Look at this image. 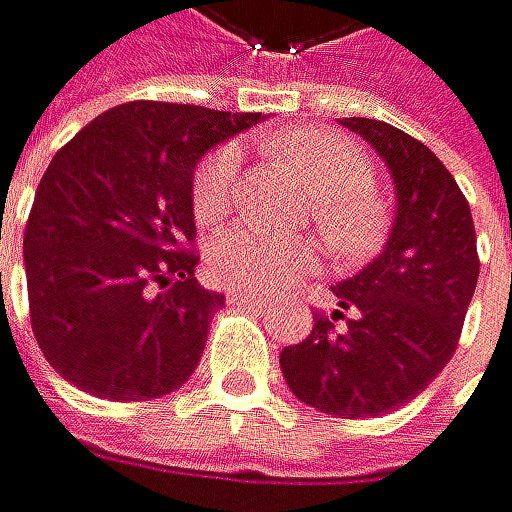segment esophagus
Segmentation results:
<instances>
[{
	"label": "esophagus",
	"mask_w": 512,
	"mask_h": 512,
	"mask_svg": "<svg viewBox=\"0 0 512 512\" xmlns=\"http://www.w3.org/2000/svg\"><path fill=\"white\" fill-rule=\"evenodd\" d=\"M226 295H229V302H232V305H254V308H261V305H264V302L258 299V295H251V292H239V289H229Z\"/></svg>",
	"instance_id": "esophagus-1"
}]
</instances>
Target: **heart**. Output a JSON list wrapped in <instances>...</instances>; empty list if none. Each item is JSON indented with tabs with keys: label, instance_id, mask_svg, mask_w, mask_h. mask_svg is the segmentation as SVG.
<instances>
[{
	"label": "heart",
	"instance_id": "1",
	"mask_svg": "<svg viewBox=\"0 0 512 512\" xmlns=\"http://www.w3.org/2000/svg\"><path fill=\"white\" fill-rule=\"evenodd\" d=\"M283 163L299 176L318 201L311 217L330 251L352 258L362 254L381 229V207L365 191L371 166L352 141L321 128H295L277 141ZM242 150L223 144L198 166L194 210L204 223L220 220L235 198ZM311 264V248L295 239H277L261 229H229L210 245V270L220 283L239 292H270Z\"/></svg>",
	"mask_w": 512,
	"mask_h": 512
}]
</instances>
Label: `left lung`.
I'll use <instances>...</instances> for the list:
<instances>
[{
  "label": "left lung",
  "mask_w": 512,
  "mask_h": 512,
  "mask_svg": "<svg viewBox=\"0 0 512 512\" xmlns=\"http://www.w3.org/2000/svg\"><path fill=\"white\" fill-rule=\"evenodd\" d=\"M340 125L384 160L393 220L381 254L333 286L340 308L286 346L280 368L305 406L377 418L415 400L456 352L478 283L475 226L456 179L422 141L377 119ZM340 317L347 324L336 328Z\"/></svg>",
  "instance_id": "1"
}]
</instances>
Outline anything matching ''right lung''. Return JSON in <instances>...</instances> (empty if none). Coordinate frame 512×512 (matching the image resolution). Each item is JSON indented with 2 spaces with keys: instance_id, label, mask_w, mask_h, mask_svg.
Masks as SVG:
<instances>
[{
  "instance_id": "add662e5",
  "label": "right lung",
  "mask_w": 512,
  "mask_h": 512,
  "mask_svg": "<svg viewBox=\"0 0 512 512\" xmlns=\"http://www.w3.org/2000/svg\"><path fill=\"white\" fill-rule=\"evenodd\" d=\"M264 122L135 100L106 109L43 172L24 232L34 336L68 384L157 400L198 368L226 295L194 280V169Z\"/></svg>"
}]
</instances>
